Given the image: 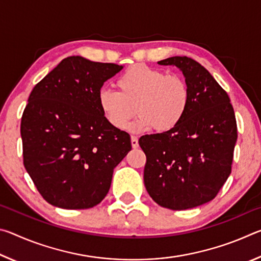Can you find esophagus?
Returning a JSON list of instances; mask_svg holds the SVG:
<instances>
[{
    "mask_svg": "<svg viewBox=\"0 0 261 261\" xmlns=\"http://www.w3.org/2000/svg\"><path fill=\"white\" fill-rule=\"evenodd\" d=\"M131 145H132V147H134V148H137L139 146L138 138H137L136 136H131Z\"/></svg>",
    "mask_w": 261,
    "mask_h": 261,
    "instance_id": "obj_1",
    "label": "esophagus"
}]
</instances>
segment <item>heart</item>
<instances>
[{
	"instance_id": "obj_1",
	"label": "heart",
	"mask_w": 261,
	"mask_h": 261,
	"mask_svg": "<svg viewBox=\"0 0 261 261\" xmlns=\"http://www.w3.org/2000/svg\"><path fill=\"white\" fill-rule=\"evenodd\" d=\"M117 85L121 92L103 87L98 93L101 112L117 129L125 126L132 132H145L155 127L158 132H168L174 130L188 113L189 86L176 74L137 64L118 78ZM135 105L140 115L128 123Z\"/></svg>"
}]
</instances>
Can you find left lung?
I'll return each instance as SVG.
<instances>
[{"mask_svg":"<svg viewBox=\"0 0 261 261\" xmlns=\"http://www.w3.org/2000/svg\"><path fill=\"white\" fill-rule=\"evenodd\" d=\"M182 71L190 106L174 130L140 137L146 154L144 183L152 199L180 211L213 200L231 173L237 125L227 92L192 59L174 56L158 62Z\"/></svg>","mask_w":261,"mask_h":261,"instance_id":"left-lung-1","label":"left lung"}]
</instances>
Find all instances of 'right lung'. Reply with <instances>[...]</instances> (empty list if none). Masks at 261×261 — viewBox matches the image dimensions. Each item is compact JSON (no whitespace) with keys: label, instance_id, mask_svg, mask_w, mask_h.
<instances>
[{"label":"right lung","instance_id":"obj_1","mask_svg":"<svg viewBox=\"0 0 261 261\" xmlns=\"http://www.w3.org/2000/svg\"><path fill=\"white\" fill-rule=\"evenodd\" d=\"M122 69L70 56L31 92L20 124L24 166L50 205L100 204L115 167L131 151L129 134L110 124L98 102L105 82Z\"/></svg>","mask_w":261,"mask_h":261}]
</instances>
